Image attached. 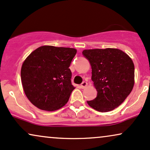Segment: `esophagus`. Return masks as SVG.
<instances>
[{
    "instance_id": "esophagus-1",
    "label": "esophagus",
    "mask_w": 150,
    "mask_h": 150,
    "mask_svg": "<svg viewBox=\"0 0 150 150\" xmlns=\"http://www.w3.org/2000/svg\"><path fill=\"white\" fill-rule=\"evenodd\" d=\"M86 86H87V82H85V81L82 82V84H81V85H80L81 88H82V89H84V88H85Z\"/></svg>"
}]
</instances>
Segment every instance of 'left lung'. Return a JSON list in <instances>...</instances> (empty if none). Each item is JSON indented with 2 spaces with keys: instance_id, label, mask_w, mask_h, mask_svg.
Instances as JSON below:
<instances>
[{
  "instance_id": "obj_1",
  "label": "left lung",
  "mask_w": 150,
  "mask_h": 150,
  "mask_svg": "<svg viewBox=\"0 0 150 150\" xmlns=\"http://www.w3.org/2000/svg\"><path fill=\"white\" fill-rule=\"evenodd\" d=\"M91 66V80L97 96L87 103L96 110L104 112L120 106L134 85V64L122 50L106 48L82 52Z\"/></svg>"
}]
</instances>
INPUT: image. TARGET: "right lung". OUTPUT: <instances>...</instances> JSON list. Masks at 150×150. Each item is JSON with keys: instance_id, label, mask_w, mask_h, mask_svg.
Instances as JSON below:
<instances>
[{"instance_id": "right-lung-1", "label": "right lung", "mask_w": 150, "mask_h": 150, "mask_svg": "<svg viewBox=\"0 0 150 150\" xmlns=\"http://www.w3.org/2000/svg\"><path fill=\"white\" fill-rule=\"evenodd\" d=\"M73 48L40 47L23 63L21 78L25 94L35 107L54 111L67 103L75 89L71 83Z\"/></svg>"}]
</instances>
